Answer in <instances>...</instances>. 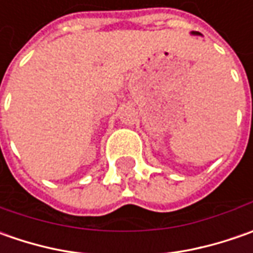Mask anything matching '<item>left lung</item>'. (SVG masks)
<instances>
[{
	"instance_id": "obj_1",
	"label": "left lung",
	"mask_w": 253,
	"mask_h": 253,
	"mask_svg": "<svg viewBox=\"0 0 253 253\" xmlns=\"http://www.w3.org/2000/svg\"><path fill=\"white\" fill-rule=\"evenodd\" d=\"M191 35H197V36H199V32H191Z\"/></svg>"
}]
</instances>
